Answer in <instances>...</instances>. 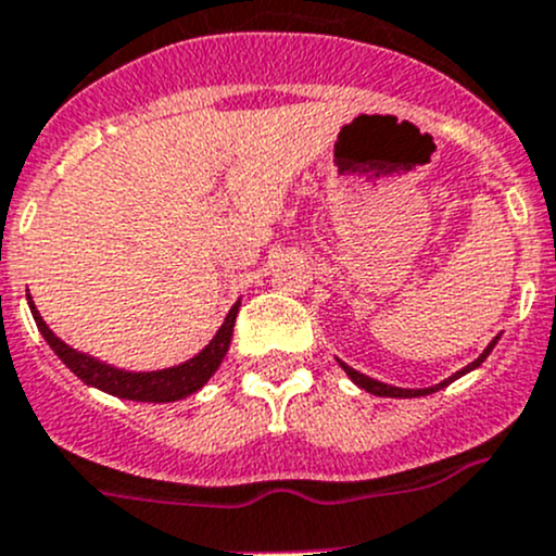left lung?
<instances>
[{
    "mask_svg": "<svg viewBox=\"0 0 556 556\" xmlns=\"http://www.w3.org/2000/svg\"><path fill=\"white\" fill-rule=\"evenodd\" d=\"M497 339H501V336H495V339L490 341V346H486V350L481 352V355L476 357V361L470 363V366H465L463 371H457V374H454V377L444 379V382H441V384H435V387H425V390H403V387H392V384L377 382V379H371V377H366V374H361V371H355V368H350V366H346L344 361H339V366L344 368V371H346V377H350L352 382H355L357 387H361V390L371 392V395H379V397H419V395H430V392H439L441 387L452 384L454 379H459V377H463V374H468V371H473V368H479L481 363L486 361V355H490V352H492V346L497 344Z\"/></svg>",
    "mask_w": 556,
    "mask_h": 556,
    "instance_id": "1",
    "label": "left lung"
}]
</instances>
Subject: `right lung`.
Returning <instances> with one entry per match:
<instances>
[{
    "mask_svg": "<svg viewBox=\"0 0 556 556\" xmlns=\"http://www.w3.org/2000/svg\"><path fill=\"white\" fill-rule=\"evenodd\" d=\"M26 299H29V295H26ZM29 309L35 314L39 333L45 336L50 350H53L55 355L70 366V371L75 374V377H80L86 384L99 387V390L110 392V395L126 397V401L172 403V401H182V397L193 395V392L201 390V387L206 384V379L217 371V366H220L223 357H226L228 346H231L233 323H237L239 304L231 306L226 323L220 325L215 339H212L199 355L190 357L188 363H179V366L174 368H164V371H144V374L121 371V368L106 366V363L97 361V357H88L83 355V352L72 350L70 344H64V341H61L59 336L45 325V319L39 317L35 301L31 299H29Z\"/></svg>",
    "mask_w": 556,
    "mask_h": 556,
    "instance_id": "add662e5",
    "label": "right lung"
}]
</instances>
